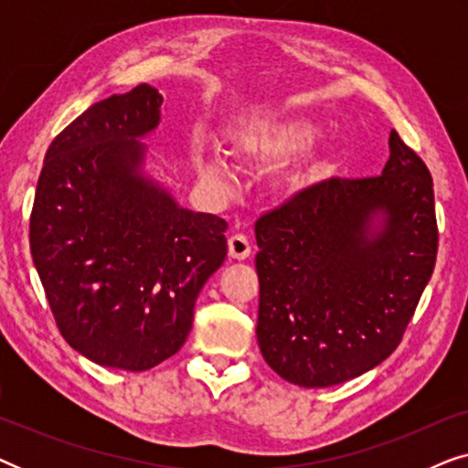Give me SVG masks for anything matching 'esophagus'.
<instances>
[{
  "label": "esophagus",
  "instance_id": "1",
  "mask_svg": "<svg viewBox=\"0 0 468 468\" xmlns=\"http://www.w3.org/2000/svg\"><path fill=\"white\" fill-rule=\"evenodd\" d=\"M229 258L234 260H247L251 255V240L245 234H234L228 239Z\"/></svg>",
  "mask_w": 468,
  "mask_h": 468
}]
</instances>
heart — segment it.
Listing matches in <instances>:
<instances>
[{"label": "heart", "mask_w": 468, "mask_h": 468, "mask_svg": "<svg viewBox=\"0 0 468 468\" xmlns=\"http://www.w3.org/2000/svg\"><path fill=\"white\" fill-rule=\"evenodd\" d=\"M319 127L311 119L304 117H283V119H261L242 125L239 132L229 138V151L240 162H272L298 153L309 146L317 138ZM196 165L200 175L208 181H223L228 176L226 165L219 157L208 153H196ZM309 183V175L298 172L292 176L293 187H304Z\"/></svg>", "instance_id": "obj_1"}]
</instances>
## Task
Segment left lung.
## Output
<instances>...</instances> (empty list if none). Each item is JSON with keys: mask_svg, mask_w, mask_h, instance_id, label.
<instances>
[{"mask_svg": "<svg viewBox=\"0 0 468 468\" xmlns=\"http://www.w3.org/2000/svg\"><path fill=\"white\" fill-rule=\"evenodd\" d=\"M255 240L268 367L303 388L349 381L399 347L432 277V176L392 130L379 176L298 191L255 221Z\"/></svg>", "mask_w": 468, "mask_h": 468, "instance_id": "obj_1", "label": "left lung"}]
</instances>
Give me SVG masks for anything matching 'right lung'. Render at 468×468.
<instances>
[{"instance_id":"right-lung-1","label":"right lung","mask_w":468,"mask_h":468,"mask_svg":"<svg viewBox=\"0 0 468 468\" xmlns=\"http://www.w3.org/2000/svg\"><path fill=\"white\" fill-rule=\"evenodd\" d=\"M151 85L98 101L53 143L29 247L61 336L95 364L149 370L183 347L196 298L228 255V223L140 175L159 123Z\"/></svg>"}]
</instances>
